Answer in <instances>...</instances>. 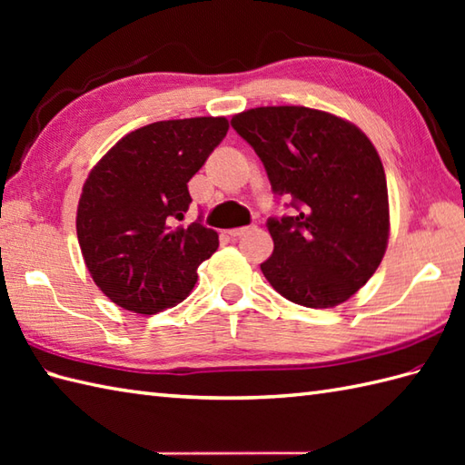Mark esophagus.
Here are the masks:
<instances>
[{
    "label": "esophagus",
    "mask_w": 465,
    "mask_h": 465,
    "mask_svg": "<svg viewBox=\"0 0 465 465\" xmlns=\"http://www.w3.org/2000/svg\"><path fill=\"white\" fill-rule=\"evenodd\" d=\"M252 230H253V225H250V227H235V230H227V235H230V238H242L243 233H248Z\"/></svg>",
    "instance_id": "obj_1"
}]
</instances>
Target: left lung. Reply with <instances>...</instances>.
<instances>
[{"instance_id": "obj_1", "label": "left lung", "mask_w": 465, "mask_h": 465, "mask_svg": "<svg viewBox=\"0 0 465 465\" xmlns=\"http://www.w3.org/2000/svg\"><path fill=\"white\" fill-rule=\"evenodd\" d=\"M232 127L262 160L292 215L268 217L272 288L305 308H333L378 270L390 235L388 185L378 152L353 124L302 105L255 107Z\"/></svg>"}]
</instances>
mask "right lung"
Here are the masks:
<instances>
[{
  "instance_id": "right-lung-1",
  "label": "right lung",
  "mask_w": 465,
  "mask_h": 465,
  "mask_svg": "<svg viewBox=\"0 0 465 465\" xmlns=\"http://www.w3.org/2000/svg\"><path fill=\"white\" fill-rule=\"evenodd\" d=\"M225 117L143 125L122 137L87 182L77 240L97 288L124 310L152 315L183 302L197 268L217 250L202 223L175 225L190 210L187 182L227 134Z\"/></svg>"
}]
</instances>
